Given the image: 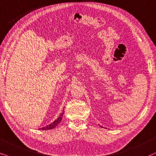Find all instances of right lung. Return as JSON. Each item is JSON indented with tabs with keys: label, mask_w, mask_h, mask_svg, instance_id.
Returning a JSON list of instances; mask_svg holds the SVG:
<instances>
[{
	"label": "right lung",
	"mask_w": 156,
	"mask_h": 156,
	"mask_svg": "<svg viewBox=\"0 0 156 156\" xmlns=\"http://www.w3.org/2000/svg\"><path fill=\"white\" fill-rule=\"evenodd\" d=\"M63 112H64V109H63V112H62V113H61V115H60L59 117L57 119L55 120V121L53 122V123L50 124V125H48L47 126H45V127L39 128V129H41V130H51V129H53V128L56 127V126L58 125L60 123H61V120H62V118H63Z\"/></svg>",
	"instance_id": "add662e5"
}]
</instances>
